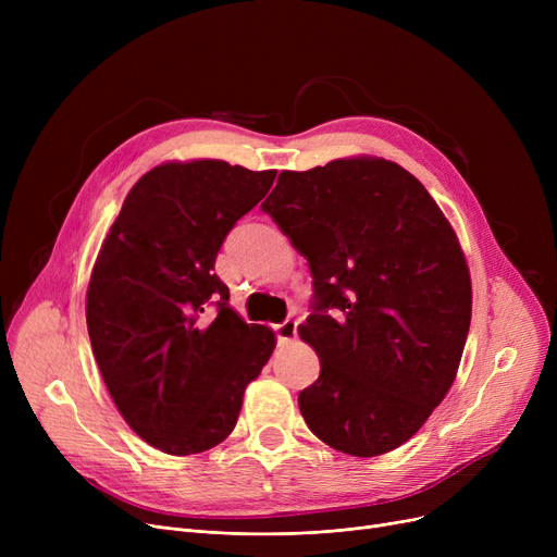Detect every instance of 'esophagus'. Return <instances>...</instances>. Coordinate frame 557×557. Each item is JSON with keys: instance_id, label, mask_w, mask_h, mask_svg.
<instances>
[{"instance_id": "1", "label": "esophagus", "mask_w": 557, "mask_h": 557, "mask_svg": "<svg viewBox=\"0 0 557 557\" xmlns=\"http://www.w3.org/2000/svg\"><path fill=\"white\" fill-rule=\"evenodd\" d=\"M275 334H277L280 343L296 341V336H298V323H296V320H284V323L275 325Z\"/></svg>"}]
</instances>
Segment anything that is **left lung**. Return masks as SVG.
Listing matches in <instances>:
<instances>
[{"label": "left lung", "instance_id": "left-lung-1", "mask_svg": "<svg viewBox=\"0 0 557 557\" xmlns=\"http://www.w3.org/2000/svg\"><path fill=\"white\" fill-rule=\"evenodd\" d=\"M261 210L313 275L318 307L298 327L320 359L298 397L307 426L359 458L401 447L449 393L470 332L451 223L416 175L372 156L282 171Z\"/></svg>", "mask_w": 557, "mask_h": 557}]
</instances>
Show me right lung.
I'll use <instances>...</instances> for the list:
<instances>
[{
    "mask_svg": "<svg viewBox=\"0 0 557 557\" xmlns=\"http://www.w3.org/2000/svg\"><path fill=\"white\" fill-rule=\"evenodd\" d=\"M275 173L208 158L158 164L133 185L97 255L85 294L97 366L126 424L164 454L223 443L275 349V332L248 325L214 273L225 234ZM212 297L214 319L203 315Z\"/></svg>",
    "mask_w": 557,
    "mask_h": 557,
    "instance_id": "right-lung-1",
    "label": "right lung"
}]
</instances>
